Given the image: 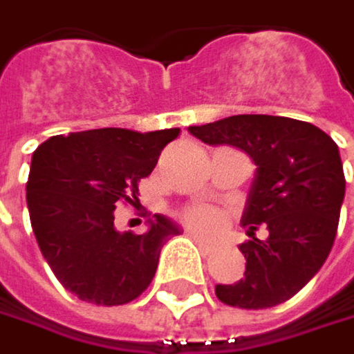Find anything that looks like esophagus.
<instances>
[{"instance_id":"1","label":"esophagus","mask_w":354,"mask_h":354,"mask_svg":"<svg viewBox=\"0 0 354 354\" xmlns=\"http://www.w3.org/2000/svg\"><path fill=\"white\" fill-rule=\"evenodd\" d=\"M186 235H188L190 239H194V241L198 243V247H201V249H205V251H209L210 249L209 239H205V237H203V235H198L196 231H192V229H186Z\"/></svg>"}]
</instances>
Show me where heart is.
Returning <instances> with one entry per match:
<instances>
[{
	"mask_svg": "<svg viewBox=\"0 0 354 354\" xmlns=\"http://www.w3.org/2000/svg\"><path fill=\"white\" fill-rule=\"evenodd\" d=\"M182 221L192 227V229H198L203 233H221L227 225V218L221 210H216L214 207L209 205H192L188 209L182 210Z\"/></svg>",
	"mask_w": 354,
	"mask_h": 354,
	"instance_id": "obj_1",
	"label": "heart"
}]
</instances>
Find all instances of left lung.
<instances>
[{
	"label": "left lung",
	"instance_id": "obj_1",
	"mask_svg": "<svg viewBox=\"0 0 354 354\" xmlns=\"http://www.w3.org/2000/svg\"><path fill=\"white\" fill-rule=\"evenodd\" d=\"M188 131L229 144L257 166L243 212L245 279L214 288L227 306L263 310L296 296L326 261L337 237L344 172L338 145L312 123L277 115H233ZM263 224L268 237L257 239Z\"/></svg>",
	"mask_w": 354,
	"mask_h": 354
}]
</instances>
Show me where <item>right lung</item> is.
Returning <instances> with one entry per match:
<instances>
[{
  "mask_svg": "<svg viewBox=\"0 0 354 354\" xmlns=\"http://www.w3.org/2000/svg\"><path fill=\"white\" fill-rule=\"evenodd\" d=\"M178 136V127L149 133L105 127L54 136L34 151L26 184L32 231L56 279L82 302L127 304L151 283L178 227L156 214L147 233H119L113 210L138 203L140 180Z\"/></svg>",
  "mask_w": 354,
  "mask_h": 354,
  "instance_id": "obj_1",
  "label": "right lung"
}]
</instances>
